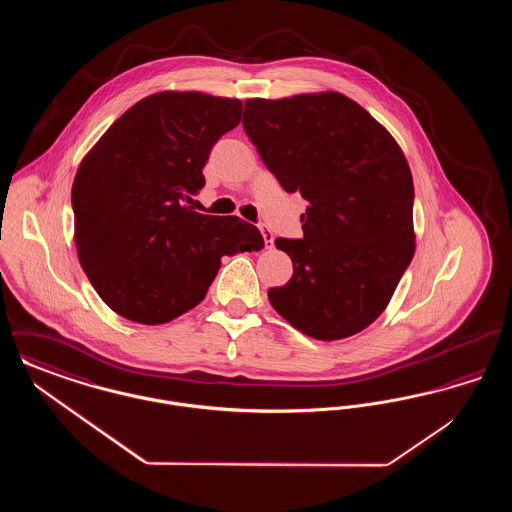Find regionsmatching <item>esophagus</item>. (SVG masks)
<instances>
[{
    "label": "esophagus",
    "mask_w": 512,
    "mask_h": 512,
    "mask_svg": "<svg viewBox=\"0 0 512 512\" xmlns=\"http://www.w3.org/2000/svg\"><path fill=\"white\" fill-rule=\"evenodd\" d=\"M261 232H263V238H265V245H267V249H272L274 247V234L265 228V226H261Z\"/></svg>",
    "instance_id": "obj_1"
}]
</instances>
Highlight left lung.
I'll return each instance as SVG.
<instances>
[{"mask_svg": "<svg viewBox=\"0 0 512 512\" xmlns=\"http://www.w3.org/2000/svg\"><path fill=\"white\" fill-rule=\"evenodd\" d=\"M245 134L288 192L309 201L303 238H276L293 276L270 288L276 313L315 340L365 330L414 255V186L390 132L338 92L247 99Z\"/></svg>", "mask_w": 512, "mask_h": 512, "instance_id": "obj_1", "label": "left lung"}]
</instances>
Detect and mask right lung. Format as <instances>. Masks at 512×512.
<instances>
[{
    "mask_svg": "<svg viewBox=\"0 0 512 512\" xmlns=\"http://www.w3.org/2000/svg\"><path fill=\"white\" fill-rule=\"evenodd\" d=\"M240 99L161 92L132 105L74 176V244L99 297L121 317L165 324L203 301L224 255L259 251L257 226L188 203Z\"/></svg>",
    "mask_w": 512,
    "mask_h": 512,
    "instance_id": "add662e5",
    "label": "right lung"
}]
</instances>
